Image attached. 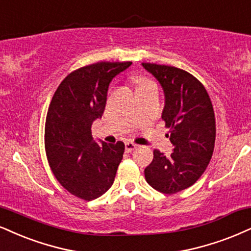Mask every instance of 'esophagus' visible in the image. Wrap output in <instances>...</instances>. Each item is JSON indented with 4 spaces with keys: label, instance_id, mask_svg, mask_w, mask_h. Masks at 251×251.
<instances>
[{
    "label": "esophagus",
    "instance_id": "34e87169",
    "mask_svg": "<svg viewBox=\"0 0 251 251\" xmlns=\"http://www.w3.org/2000/svg\"><path fill=\"white\" fill-rule=\"evenodd\" d=\"M136 148H137V144L132 143V142H126V150L128 151V152H130V151L135 150Z\"/></svg>",
    "mask_w": 251,
    "mask_h": 251
}]
</instances>
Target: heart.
I'll list each match as a JSON object with an SVG mask.
<instances>
[{"mask_svg":"<svg viewBox=\"0 0 251 251\" xmlns=\"http://www.w3.org/2000/svg\"><path fill=\"white\" fill-rule=\"evenodd\" d=\"M135 82H136V85H137V88L145 87V86H149V85H154V83L151 81V80L142 78V76H138V78H136Z\"/></svg>","mask_w":251,"mask_h":251,"instance_id":"b5f03b06","label":"heart"}]
</instances>
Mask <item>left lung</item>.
<instances>
[{
  "instance_id": "8db88e82",
  "label": "left lung",
  "mask_w": 251,
  "mask_h": 251,
  "mask_svg": "<svg viewBox=\"0 0 251 251\" xmlns=\"http://www.w3.org/2000/svg\"><path fill=\"white\" fill-rule=\"evenodd\" d=\"M142 66L162 86V119L173 147L170 156L153 151L145 180L162 193H177L193 185L208 166L215 143L214 110L202 83L186 71L149 63Z\"/></svg>"
}]
</instances>
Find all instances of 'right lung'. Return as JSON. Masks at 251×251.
<instances>
[{
	"label": "right lung",
	"instance_id": "obj_1",
	"mask_svg": "<svg viewBox=\"0 0 251 251\" xmlns=\"http://www.w3.org/2000/svg\"><path fill=\"white\" fill-rule=\"evenodd\" d=\"M132 63H101L74 71L52 98L45 125V150L54 177L73 196L93 200L109 190L123 158L125 143L93 141L109 83Z\"/></svg>",
	"mask_w": 251,
	"mask_h": 251
}]
</instances>
